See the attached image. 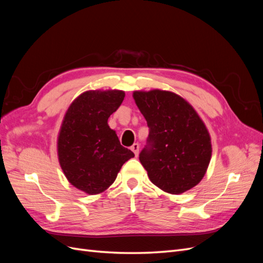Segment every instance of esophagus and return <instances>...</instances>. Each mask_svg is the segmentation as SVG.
I'll use <instances>...</instances> for the list:
<instances>
[{"label":"esophagus","instance_id":"esophagus-1","mask_svg":"<svg viewBox=\"0 0 263 263\" xmlns=\"http://www.w3.org/2000/svg\"><path fill=\"white\" fill-rule=\"evenodd\" d=\"M130 149L134 151V154H135V156H138V153H139V145L138 144H134L132 147H130Z\"/></svg>","mask_w":263,"mask_h":263}]
</instances>
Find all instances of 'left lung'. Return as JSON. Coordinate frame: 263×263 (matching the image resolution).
Segmentation results:
<instances>
[{
    "label": "left lung",
    "mask_w": 263,
    "mask_h": 263,
    "mask_svg": "<svg viewBox=\"0 0 263 263\" xmlns=\"http://www.w3.org/2000/svg\"><path fill=\"white\" fill-rule=\"evenodd\" d=\"M149 135L139 160L155 185L180 194L200 182L208 169L210 134L194 108L179 95L154 90L134 92Z\"/></svg>",
    "instance_id": "8db88e82"
}]
</instances>
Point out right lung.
Segmentation results:
<instances>
[{"label": "right lung", "instance_id": "1", "mask_svg": "<svg viewBox=\"0 0 263 263\" xmlns=\"http://www.w3.org/2000/svg\"><path fill=\"white\" fill-rule=\"evenodd\" d=\"M125 98L123 91H87L68 108L58 137V156L71 184L98 194L115 181L122 165L135 157L109 128L108 117Z\"/></svg>", "mask_w": 263, "mask_h": 263}]
</instances>
